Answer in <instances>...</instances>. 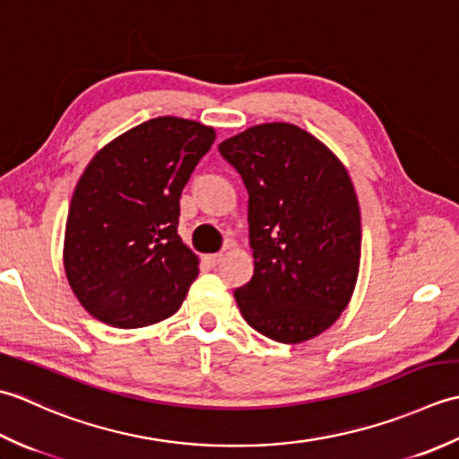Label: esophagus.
I'll return each mask as SVG.
<instances>
[{
  "label": "esophagus",
  "mask_w": 459,
  "mask_h": 459,
  "mask_svg": "<svg viewBox=\"0 0 459 459\" xmlns=\"http://www.w3.org/2000/svg\"><path fill=\"white\" fill-rule=\"evenodd\" d=\"M204 259H205V264H208L210 267H216V265L221 264L223 255H221V254H212V255H205Z\"/></svg>",
  "instance_id": "1"
}]
</instances>
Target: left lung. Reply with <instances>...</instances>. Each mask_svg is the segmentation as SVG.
I'll list each match as a JSON object with an SVG mask.
<instances>
[{
	"instance_id": "8db88e82",
	"label": "left lung",
	"mask_w": 459,
	"mask_h": 459,
	"mask_svg": "<svg viewBox=\"0 0 459 459\" xmlns=\"http://www.w3.org/2000/svg\"><path fill=\"white\" fill-rule=\"evenodd\" d=\"M218 148L249 194L255 269L233 293L243 319L277 342L313 339L357 283L362 231L351 176L321 140L287 123L251 126Z\"/></svg>"
}]
</instances>
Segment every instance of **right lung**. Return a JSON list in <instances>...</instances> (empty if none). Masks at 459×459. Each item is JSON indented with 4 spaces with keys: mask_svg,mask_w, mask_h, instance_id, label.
<instances>
[{
    "mask_svg": "<svg viewBox=\"0 0 459 459\" xmlns=\"http://www.w3.org/2000/svg\"><path fill=\"white\" fill-rule=\"evenodd\" d=\"M216 133L158 117L92 158L73 192L65 273L81 305L118 329L164 321L198 277V257L178 236L180 195Z\"/></svg>",
    "mask_w": 459,
    "mask_h": 459,
    "instance_id": "add662e5",
    "label": "right lung"
}]
</instances>
